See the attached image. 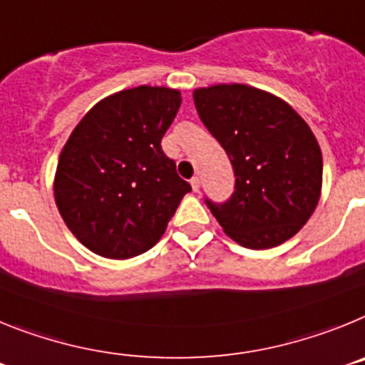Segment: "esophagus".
Listing matches in <instances>:
<instances>
[{
  "instance_id": "obj_1",
  "label": "esophagus",
  "mask_w": 365,
  "mask_h": 365,
  "mask_svg": "<svg viewBox=\"0 0 365 365\" xmlns=\"http://www.w3.org/2000/svg\"><path fill=\"white\" fill-rule=\"evenodd\" d=\"M191 187H192V191H195V192L200 191V178H198V176H195V178L191 180Z\"/></svg>"
}]
</instances>
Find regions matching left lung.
Segmentation results:
<instances>
[{"label":"left lung","instance_id":"8db88e82","mask_svg":"<svg viewBox=\"0 0 365 365\" xmlns=\"http://www.w3.org/2000/svg\"><path fill=\"white\" fill-rule=\"evenodd\" d=\"M192 99L235 173L230 200L205 198L222 230L250 250L296 235L322 192V150L309 125L290 104L244 84L198 88Z\"/></svg>","mask_w":365,"mask_h":365}]
</instances>
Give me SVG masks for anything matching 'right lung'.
Returning a JSON list of instances; mask_svg holds the SVG:
<instances>
[{
  "mask_svg": "<svg viewBox=\"0 0 365 365\" xmlns=\"http://www.w3.org/2000/svg\"><path fill=\"white\" fill-rule=\"evenodd\" d=\"M178 90L138 86L95 104L58 158L55 202L88 250L130 259L150 250L191 185L161 150L178 113Z\"/></svg>",
  "mask_w": 365,
  "mask_h": 365,
  "instance_id": "add662e5",
  "label": "right lung"
}]
</instances>
